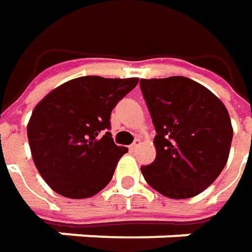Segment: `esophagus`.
<instances>
[{"instance_id": "obj_1", "label": "esophagus", "mask_w": 252, "mask_h": 252, "mask_svg": "<svg viewBox=\"0 0 252 252\" xmlns=\"http://www.w3.org/2000/svg\"><path fill=\"white\" fill-rule=\"evenodd\" d=\"M139 145H141V141H139V139H135L134 143H132V145H129V151H131V152H135V151L139 148Z\"/></svg>"}]
</instances>
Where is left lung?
Here are the masks:
<instances>
[{"label": "left lung", "instance_id": "obj_1", "mask_svg": "<svg viewBox=\"0 0 252 252\" xmlns=\"http://www.w3.org/2000/svg\"><path fill=\"white\" fill-rule=\"evenodd\" d=\"M152 117L156 159L146 183L171 199L201 194L224 169L233 139L229 111L218 96L186 76L141 79Z\"/></svg>", "mask_w": 252, "mask_h": 252}]
</instances>
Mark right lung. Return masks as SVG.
<instances>
[{
	"instance_id": "1",
	"label": "right lung",
	"mask_w": 252,
	"mask_h": 252,
	"mask_svg": "<svg viewBox=\"0 0 252 252\" xmlns=\"http://www.w3.org/2000/svg\"><path fill=\"white\" fill-rule=\"evenodd\" d=\"M138 78L81 76L57 86L33 109L28 139L48 187L71 199L91 198L110 183L128 152L110 132V114Z\"/></svg>"
}]
</instances>
